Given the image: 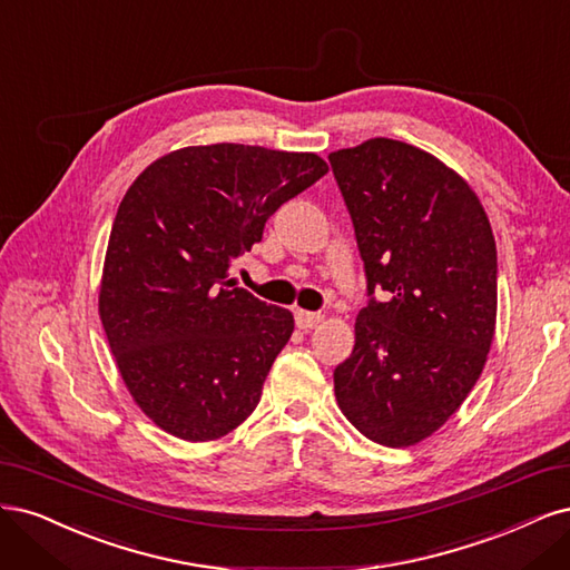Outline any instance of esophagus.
Here are the masks:
<instances>
[{"instance_id":"obj_1","label":"esophagus","mask_w":570,"mask_h":570,"mask_svg":"<svg viewBox=\"0 0 570 570\" xmlns=\"http://www.w3.org/2000/svg\"><path fill=\"white\" fill-rule=\"evenodd\" d=\"M324 322L322 312H307V309H296V324L303 332H309V328H315Z\"/></svg>"}]
</instances>
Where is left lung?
Instances as JSON below:
<instances>
[{"instance_id":"8db88e82","label":"left lung","mask_w":570,"mask_h":570,"mask_svg":"<svg viewBox=\"0 0 570 570\" xmlns=\"http://www.w3.org/2000/svg\"><path fill=\"white\" fill-rule=\"evenodd\" d=\"M328 163L370 296L336 400L362 435L407 448L445 424L485 366L498 317L490 219L466 179L412 144L366 139Z\"/></svg>"}]
</instances>
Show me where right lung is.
Wrapping results in <instances>:
<instances>
[{"label":"right lung","mask_w":570,"mask_h":570,"mask_svg":"<svg viewBox=\"0 0 570 570\" xmlns=\"http://www.w3.org/2000/svg\"><path fill=\"white\" fill-rule=\"evenodd\" d=\"M326 173L317 154L187 146L154 160L122 196L99 315L127 391L163 431L206 443L258 407L293 315L238 288L229 263Z\"/></svg>","instance_id":"right-lung-1"}]
</instances>
